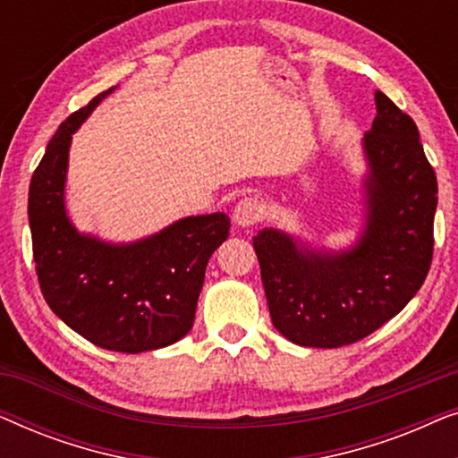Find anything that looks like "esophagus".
I'll return each mask as SVG.
<instances>
[{
	"label": "esophagus",
	"mask_w": 458,
	"mask_h": 458,
	"mask_svg": "<svg viewBox=\"0 0 458 458\" xmlns=\"http://www.w3.org/2000/svg\"><path fill=\"white\" fill-rule=\"evenodd\" d=\"M262 221V204L256 198H243L237 202L233 210V223L240 227H252Z\"/></svg>",
	"instance_id": "esophagus-1"
}]
</instances>
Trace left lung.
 Instances as JSON below:
<instances>
[{
	"label": "left lung",
	"instance_id": "obj_1",
	"mask_svg": "<svg viewBox=\"0 0 458 458\" xmlns=\"http://www.w3.org/2000/svg\"><path fill=\"white\" fill-rule=\"evenodd\" d=\"M367 131V223L346 252L309 250L292 235H254L275 329L298 346L340 348L396 317L428 277L437 181L415 121L375 91Z\"/></svg>",
	"mask_w": 458,
	"mask_h": 458
}]
</instances>
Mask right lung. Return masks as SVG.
Listing matches in <instances>:
<instances>
[{"label":"right lung","instance_id":"1","mask_svg":"<svg viewBox=\"0 0 458 458\" xmlns=\"http://www.w3.org/2000/svg\"><path fill=\"white\" fill-rule=\"evenodd\" d=\"M114 91L60 124L29 187V223L41 293L68 327L99 348L137 354L187 335L212 252L227 240L223 212L187 216L135 243H106L68 221L64 183L72 133Z\"/></svg>","mask_w":458,"mask_h":458}]
</instances>
